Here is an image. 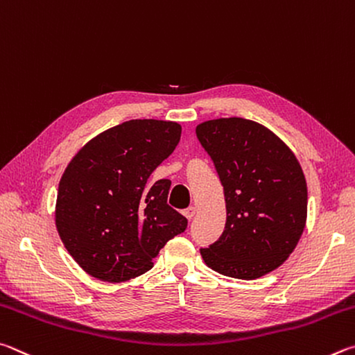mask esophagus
<instances>
[{
	"mask_svg": "<svg viewBox=\"0 0 355 355\" xmlns=\"http://www.w3.org/2000/svg\"><path fill=\"white\" fill-rule=\"evenodd\" d=\"M195 214H196V207H193V206L184 210V215H185V218H187V220H191V218H193Z\"/></svg>",
	"mask_w": 355,
	"mask_h": 355,
	"instance_id": "34e87169",
	"label": "esophagus"
}]
</instances>
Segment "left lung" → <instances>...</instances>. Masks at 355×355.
Listing matches in <instances>:
<instances>
[{"mask_svg":"<svg viewBox=\"0 0 355 355\" xmlns=\"http://www.w3.org/2000/svg\"><path fill=\"white\" fill-rule=\"evenodd\" d=\"M226 201V227L206 250L209 268L229 277L268 275L288 259L307 221V182L295 153L263 124L216 118L196 126Z\"/></svg>","mask_w":355,"mask_h":355,"instance_id":"1","label":"left lung"}]
</instances>
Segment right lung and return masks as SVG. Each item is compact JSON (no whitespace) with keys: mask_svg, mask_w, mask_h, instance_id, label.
I'll use <instances>...</instances> for the list:
<instances>
[{"mask_svg":"<svg viewBox=\"0 0 355 355\" xmlns=\"http://www.w3.org/2000/svg\"><path fill=\"white\" fill-rule=\"evenodd\" d=\"M176 121L129 120L93 137L62 174L55 227L87 275L126 282L153 268L187 218L166 204L171 181L149 176L181 140Z\"/></svg>","mask_w":355,"mask_h":355,"instance_id":"right-lung-1","label":"right lung"}]
</instances>
